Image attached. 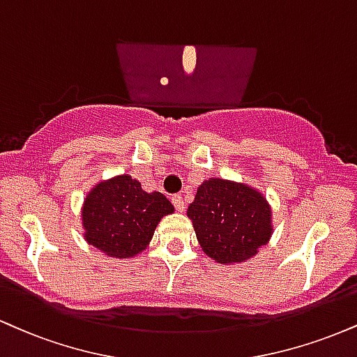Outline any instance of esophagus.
Here are the masks:
<instances>
[{
    "label": "esophagus",
    "mask_w": 357,
    "mask_h": 357,
    "mask_svg": "<svg viewBox=\"0 0 357 357\" xmlns=\"http://www.w3.org/2000/svg\"><path fill=\"white\" fill-rule=\"evenodd\" d=\"M171 203L174 204L176 211H184V208H186V204H184V199L181 195H173L171 196Z\"/></svg>",
    "instance_id": "obj_1"
}]
</instances>
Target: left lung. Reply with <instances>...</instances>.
Returning <instances> with one entry per match:
<instances>
[{
  "instance_id": "1",
  "label": "left lung",
  "mask_w": 357,
  "mask_h": 357,
  "mask_svg": "<svg viewBox=\"0 0 357 357\" xmlns=\"http://www.w3.org/2000/svg\"><path fill=\"white\" fill-rule=\"evenodd\" d=\"M203 251L221 264L243 263L271 238V208L252 188L211 178L188 208Z\"/></svg>"
}]
</instances>
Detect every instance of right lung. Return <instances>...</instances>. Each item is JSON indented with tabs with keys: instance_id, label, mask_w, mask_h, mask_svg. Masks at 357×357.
Wrapping results in <instances>:
<instances>
[{
	"instance_id": "add662e5",
	"label": "right lung",
	"mask_w": 357,
	"mask_h": 357,
	"mask_svg": "<svg viewBox=\"0 0 357 357\" xmlns=\"http://www.w3.org/2000/svg\"><path fill=\"white\" fill-rule=\"evenodd\" d=\"M174 211L161 192H146L131 176L100 183L83 206L84 238L111 257L136 256L151 241L162 216Z\"/></svg>"
}]
</instances>
